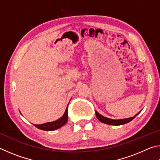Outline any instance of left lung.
I'll list each match as a JSON object with an SVG mask.
<instances>
[{"label":"left lung","instance_id":"1","mask_svg":"<svg viewBox=\"0 0 160 160\" xmlns=\"http://www.w3.org/2000/svg\"><path fill=\"white\" fill-rule=\"evenodd\" d=\"M96 116H97V118H98V120H99L102 123H104L106 124H109V125H113V126H119V125H123V124H126L127 123L130 122V121H131L132 119H133L135 116H136L138 113H138L136 115L132 116V117L131 118H123V119H118V120H113V119H111V118H108L104 117V116H102L101 114H99V113L96 112Z\"/></svg>","mask_w":160,"mask_h":160}]
</instances>
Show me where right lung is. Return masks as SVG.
Segmentation results:
<instances>
[{
    "label": "right lung",
    "instance_id": "1",
    "mask_svg": "<svg viewBox=\"0 0 160 160\" xmlns=\"http://www.w3.org/2000/svg\"><path fill=\"white\" fill-rule=\"evenodd\" d=\"M68 121V108H66V112H65L63 116H62L61 118L58 119L57 121H53V122H48L44 124H40V125H36V124H34L35 127H37V128L43 130V131H54V130H56L59 128H61L65 124L67 123Z\"/></svg>",
    "mask_w": 160,
    "mask_h": 160
}]
</instances>
